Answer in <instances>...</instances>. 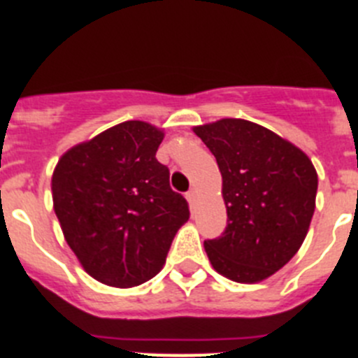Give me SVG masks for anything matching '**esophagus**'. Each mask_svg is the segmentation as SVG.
Listing matches in <instances>:
<instances>
[{"label": "esophagus", "mask_w": 358, "mask_h": 358, "mask_svg": "<svg viewBox=\"0 0 358 358\" xmlns=\"http://www.w3.org/2000/svg\"><path fill=\"white\" fill-rule=\"evenodd\" d=\"M186 199H188V202L192 204V206H195V202H197V192H195L194 188L189 189L188 194H186Z\"/></svg>", "instance_id": "obj_1"}]
</instances>
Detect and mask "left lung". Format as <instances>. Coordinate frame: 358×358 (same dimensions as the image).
I'll use <instances>...</instances> for the list:
<instances>
[{
	"label": "left lung",
	"instance_id": "8db88e82",
	"mask_svg": "<svg viewBox=\"0 0 358 358\" xmlns=\"http://www.w3.org/2000/svg\"><path fill=\"white\" fill-rule=\"evenodd\" d=\"M222 173L227 226L204 240L218 274L238 283L273 276L299 251L315 210L317 172L305 152L258 123L224 118L194 127Z\"/></svg>",
	"mask_w": 358,
	"mask_h": 358
}]
</instances>
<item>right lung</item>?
Listing matches in <instances>:
<instances>
[{"label": "right lung", "instance_id": "obj_1", "mask_svg": "<svg viewBox=\"0 0 358 358\" xmlns=\"http://www.w3.org/2000/svg\"><path fill=\"white\" fill-rule=\"evenodd\" d=\"M163 131L123 122L69 148L52 177L53 210L85 273L110 287H136L163 268L188 202L156 159Z\"/></svg>", "mask_w": 358, "mask_h": 358}]
</instances>
